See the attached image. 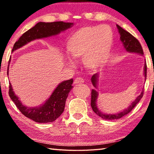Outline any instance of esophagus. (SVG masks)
Listing matches in <instances>:
<instances>
[{
  "mask_svg": "<svg viewBox=\"0 0 154 154\" xmlns=\"http://www.w3.org/2000/svg\"><path fill=\"white\" fill-rule=\"evenodd\" d=\"M83 82H84V79H83L82 77L76 78V79H75V82H74L75 84H79V83H82Z\"/></svg>",
  "mask_w": 154,
  "mask_h": 154,
  "instance_id": "obj_1",
  "label": "esophagus"
}]
</instances>
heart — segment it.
Wrapping results in <instances>:
<instances>
[{"instance_id":"obj_1","label":"heart","mask_w":154,"mask_h":154,"mask_svg":"<svg viewBox=\"0 0 154 154\" xmlns=\"http://www.w3.org/2000/svg\"><path fill=\"white\" fill-rule=\"evenodd\" d=\"M113 36L110 28L85 26L75 32L66 43L67 51L72 58H83L85 66L96 70L109 58Z\"/></svg>"}]
</instances>
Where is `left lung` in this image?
Masks as SVG:
<instances>
[{
  "mask_svg": "<svg viewBox=\"0 0 154 154\" xmlns=\"http://www.w3.org/2000/svg\"><path fill=\"white\" fill-rule=\"evenodd\" d=\"M117 27H118L119 30V35H120V39L122 41V43H123L124 47L125 49H126V51H130V52H134V53H138L140 54H142L143 55V50L142 48V46L140 45V43L137 38H135L133 35H132L130 32H128V31L125 30L123 29L122 27L119 26V25H117ZM144 74L145 78L147 77V64L145 63V67H144ZM97 77L98 75L94 74L92 77V82L95 88L96 87V83H97ZM143 93H144V90H143L141 94L138 96L136 98L133 103H131V105L128 106V108L125 109L124 111H122L121 113L114 114V115H106L101 113L100 111H98L97 108V106H96V99H97L98 96V92H96V90L94 89L92 90V92H91V106H92V109L93 111L98 116L100 117L101 118L104 119H106V120H114V119H118L122 118V117L126 116L128 113H129L130 111H131L132 109H133L135 106H136L138 103L139 102L140 99L143 97Z\"/></svg>",
  "mask_w": 154,
  "mask_h": 154,
  "instance_id": "left-lung-1",
  "label": "left lung"
}]
</instances>
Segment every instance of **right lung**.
<instances>
[{"instance_id":"obj_1","label":"right lung","mask_w":154,"mask_h":154,"mask_svg":"<svg viewBox=\"0 0 154 154\" xmlns=\"http://www.w3.org/2000/svg\"><path fill=\"white\" fill-rule=\"evenodd\" d=\"M72 24L73 23L64 22H38L35 26L27 30L20 36L19 39L15 43L12 51L36 38L48 37L57 35L61 31L70 28ZM9 62H10V59ZM9 65L7 67V75L9 71ZM72 82L73 79H71L60 83L45 103L38 107L29 108L23 105L13 92L10 83L9 95L16 105L17 108L26 118L38 123H49L55 121L63 113L68 94L72 88Z\"/></svg>"}]
</instances>
